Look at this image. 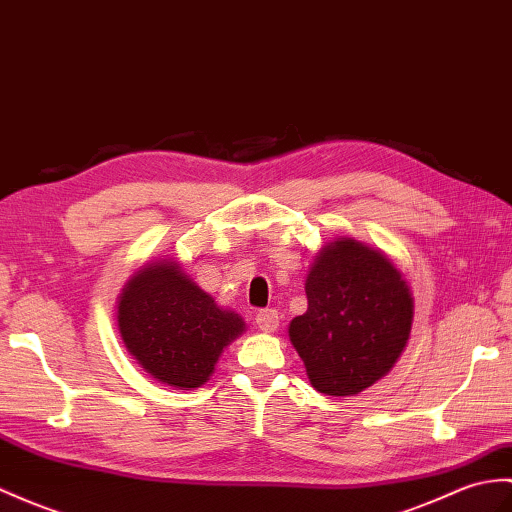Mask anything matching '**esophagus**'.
Here are the masks:
<instances>
[{"label": "esophagus", "mask_w": 512, "mask_h": 512, "mask_svg": "<svg viewBox=\"0 0 512 512\" xmlns=\"http://www.w3.org/2000/svg\"><path fill=\"white\" fill-rule=\"evenodd\" d=\"M255 323L261 331L270 334V331H275L279 327V312L277 310H259L255 316Z\"/></svg>", "instance_id": "1"}]
</instances>
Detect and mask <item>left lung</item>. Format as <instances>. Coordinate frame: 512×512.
Instances as JSON below:
<instances>
[{"instance_id":"1","label":"left lung","mask_w":512,"mask_h":512,"mask_svg":"<svg viewBox=\"0 0 512 512\" xmlns=\"http://www.w3.org/2000/svg\"><path fill=\"white\" fill-rule=\"evenodd\" d=\"M307 312L290 323L312 386L358 395L384 377L406 347L412 294L386 255L351 237L320 251L305 283Z\"/></svg>"}]
</instances>
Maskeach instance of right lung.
Listing matches in <instances>:
<instances>
[{
    "label": "right lung",
    "instance_id": "add662e5",
    "mask_svg": "<svg viewBox=\"0 0 512 512\" xmlns=\"http://www.w3.org/2000/svg\"><path fill=\"white\" fill-rule=\"evenodd\" d=\"M126 349L159 382L189 390L205 384L244 320L222 310L178 264H152L128 281L117 307Z\"/></svg>",
    "mask_w": 512,
    "mask_h": 512
}]
</instances>
